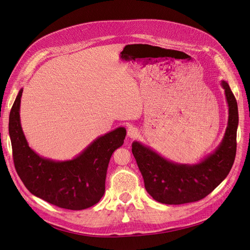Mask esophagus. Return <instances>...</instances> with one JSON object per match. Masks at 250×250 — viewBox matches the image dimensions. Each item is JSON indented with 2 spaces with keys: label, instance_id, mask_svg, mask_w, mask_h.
Segmentation results:
<instances>
[{
  "label": "esophagus",
  "instance_id": "obj_1",
  "mask_svg": "<svg viewBox=\"0 0 250 250\" xmlns=\"http://www.w3.org/2000/svg\"><path fill=\"white\" fill-rule=\"evenodd\" d=\"M138 135H139V129L137 127L129 126L127 128V137L129 139H135L138 137Z\"/></svg>",
  "mask_w": 250,
  "mask_h": 250
}]
</instances>
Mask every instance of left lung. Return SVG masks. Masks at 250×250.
<instances>
[{"mask_svg":"<svg viewBox=\"0 0 250 250\" xmlns=\"http://www.w3.org/2000/svg\"><path fill=\"white\" fill-rule=\"evenodd\" d=\"M228 104V125L224 138L212 153L196 164H178L155 150L134 141L132 152L144 179L145 189L154 200L165 204H184L208 196L230 172L236 155L239 123L238 106L227 82H221Z\"/></svg>","mask_w":250,"mask_h":250,"instance_id":"obj_1","label":"left lung"}]
</instances>
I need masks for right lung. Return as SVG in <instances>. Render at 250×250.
Masks as SVG:
<instances>
[{
	"instance_id": "obj_1",
	"label": "right lung",
	"mask_w": 250,
	"mask_h": 250,
	"mask_svg": "<svg viewBox=\"0 0 250 250\" xmlns=\"http://www.w3.org/2000/svg\"><path fill=\"white\" fill-rule=\"evenodd\" d=\"M20 89L9 116V135L16 171L35 196L61 208L81 210L98 203L105 193L108 164L124 144L126 131L116 127L95 139L68 160L42 157L29 145L20 122Z\"/></svg>"
}]
</instances>
